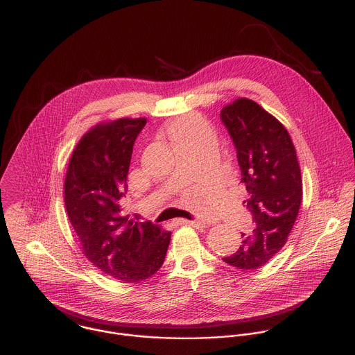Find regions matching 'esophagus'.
<instances>
[{
  "instance_id": "1",
  "label": "esophagus",
  "mask_w": 355,
  "mask_h": 355,
  "mask_svg": "<svg viewBox=\"0 0 355 355\" xmlns=\"http://www.w3.org/2000/svg\"><path fill=\"white\" fill-rule=\"evenodd\" d=\"M178 224H183V225H193V227H201L203 225L202 221L198 220H186V218H179L176 220Z\"/></svg>"
}]
</instances>
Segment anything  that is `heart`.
I'll list each match as a JSON object with an SVG mask.
<instances>
[{
	"mask_svg": "<svg viewBox=\"0 0 355 355\" xmlns=\"http://www.w3.org/2000/svg\"><path fill=\"white\" fill-rule=\"evenodd\" d=\"M191 124H193V121H191V120H189V119L178 120L176 123H173V124H172V128H171L172 135H173L176 131H179V130H182V128H184V127H187V125H191Z\"/></svg>",
	"mask_w": 355,
	"mask_h": 355,
	"instance_id": "b5f03b06",
	"label": "heart"
}]
</instances>
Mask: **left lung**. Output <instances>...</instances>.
Wrapping results in <instances>:
<instances>
[{"instance_id": "obj_1", "label": "left lung", "mask_w": 355, "mask_h": 355, "mask_svg": "<svg viewBox=\"0 0 355 355\" xmlns=\"http://www.w3.org/2000/svg\"><path fill=\"white\" fill-rule=\"evenodd\" d=\"M220 119L236 150L254 223L239 249L223 259L238 269H257L284 246L293 230L302 202L301 169L287 130L258 103L239 98L223 107Z\"/></svg>"}]
</instances>
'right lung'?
<instances>
[{"mask_svg":"<svg viewBox=\"0 0 355 355\" xmlns=\"http://www.w3.org/2000/svg\"><path fill=\"white\" fill-rule=\"evenodd\" d=\"M146 119H119L89 131L71 155L64 187L69 221L85 255L107 276L135 283L162 265L171 232L123 216L134 144Z\"/></svg>","mask_w":355,"mask_h":355,"instance_id":"right-lung-1","label":"right lung"}]
</instances>
